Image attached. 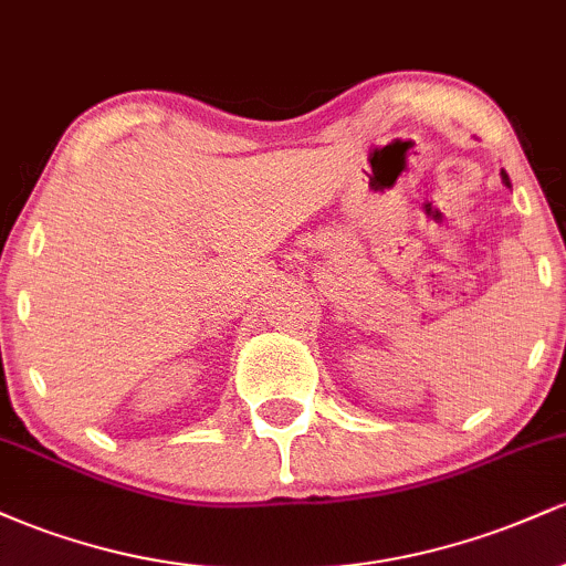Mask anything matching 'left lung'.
Wrapping results in <instances>:
<instances>
[{
    "label": "left lung",
    "instance_id": "8db88e82",
    "mask_svg": "<svg viewBox=\"0 0 566 566\" xmlns=\"http://www.w3.org/2000/svg\"><path fill=\"white\" fill-rule=\"evenodd\" d=\"M500 178H503V184L511 188V178H509V175H505V170H500Z\"/></svg>",
    "mask_w": 566,
    "mask_h": 566
}]
</instances>
